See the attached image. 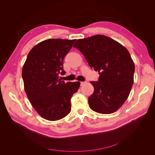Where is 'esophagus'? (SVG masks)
Returning a JSON list of instances; mask_svg holds the SVG:
<instances>
[{
	"mask_svg": "<svg viewBox=\"0 0 155 155\" xmlns=\"http://www.w3.org/2000/svg\"><path fill=\"white\" fill-rule=\"evenodd\" d=\"M85 81H81V82H80V84H81V85H83V84H85Z\"/></svg>",
	"mask_w": 155,
	"mask_h": 155,
	"instance_id": "obj_1",
	"label": "esophagus"
}]
</instances>
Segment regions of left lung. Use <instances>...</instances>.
Returning a JSON list of instances; mask_svg holds the SVG:
<instances>
[{
	"mask_svg": "<svg viewBox=\"0 0 155 155\" xmlns=\"http://www.w3.org/2000/svg\"><path fill=\"white\" fill-rule=\"evenodd\" d=\"M73 46L100 74L97 81H91L94 91L88 97L89 107L97 113H113L127 99L133 85L135 67L129 51L104 35L78 39Z\"/></svg>",
	"mask_w": 155,
	"mask_h": 155,
	"instance_id": "obj_1",
	"label": "left lung"
}]
</instances>
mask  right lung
I'll return each instance as SVG.
<instances>
[{"label": "right lung", "instance_id": "right-lung-1", "mask_svg": "<svg viewBox=\"0 0 155 155\" xmlns=\"http://www.w3.org/2000/svg\"><path fill=\"white\" fill-rule=\"evenodd\" d=\"M76 39H49L30 51L22 70L25 91L31 105L49 121L63 118L71 110L70 100L80 83L61 81L63 59Z\"/></svg>", "mask_w": 155, "mask_h": 155}]
</instances>
